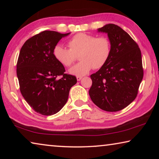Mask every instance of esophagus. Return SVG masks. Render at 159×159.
Wrapping results in <instances>:
<instances>
[{
    "instance_id": "1",
    "label": "esophagus",
    "mask_w": 159,
    "mask_h": 159,
    "mask_svg": "<svg viewBox=\"0 0 159 159\" xmlns=\"http://www.w3.org/2000/svg\"><path fill=\"white\" fill-rule=\"evenodd\" d=\"M83 78V76H78L77 77H76V79H77V80H81V79Z\"/></svg>"
}]
</instances>
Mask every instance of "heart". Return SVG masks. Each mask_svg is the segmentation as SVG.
<instances>
[{
	"label": "heart",
	"mask_w": 159,
	"mask_h": 159,
	"mask_svg": "<svg viewBox=\"0 0 159 159\" xmlns=\"http://www.w3.org/2000/svg\"><path fill=\"white\" fill-rule=\"evenodd\" d=\"M69 48L57 45L53 49V56L61 65L71 66L79 55V64L69 70L71 74L84 76L93 68L100 69L110 57L111 44L107 37L79 33L68 41Z\"/></svg>",
	"instance_id": "heart-1"
}]
</instances>
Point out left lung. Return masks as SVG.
<instances>
[{
	"label": "left lung",
	"mask_w": 159,
	"mask_h": 159,
	"mask_svg": "<svg viewBox=\"0 0 159 159\" xmlns=\"http://www.w3.org/2000/svg\"><path fill=\"white\" fill-rule=\"evenodd\" d=\"M107 33L111 53L107 62L90 75L89 95L94 104L107 111H118L134 100L143 79L141 50L120 26L109 24L98 29Z\"/></svg>",
	"instance_id": "1"
}]
</instances>
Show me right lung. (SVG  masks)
<instances>
[{"label": "right lung", "instance_id": "add662e5", "mask_svg": "<svg viewBox=\"0 0 159 159\" xmlns=\"http://www.w3.org/2000/svg\"><path fill=\"white\" fill-rule=\"evenodd\" d=\"M69 34L43 31L29 39L20 50L17 63L20 92L29 106L41 115L60 111L70 89L77 83L76 77L64 73V66L53 56L54 48Z\"/></svg>", "mask_w": 159, "mask_h": 159}]
</instances>
